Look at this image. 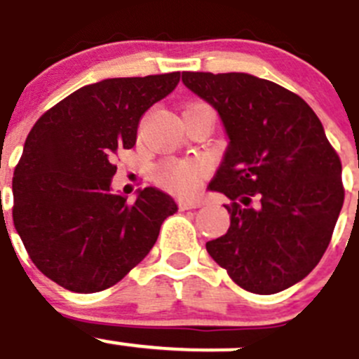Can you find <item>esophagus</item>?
<instances>
[{"label":"esophagus","instance_id":"1","mask_svg":"<svg viewBox=\"0 0 359 359\" xmlns=\"http://www.w3.org/2000/svg\"><path fill=\"white\" fill-rule=\"evenodd\" d=\"M202 202L201 201H179V208L180 210H195V208H201Z\"/></svg>","mask_w":359,"mask_h":359}]
</instances>
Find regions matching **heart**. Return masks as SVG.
Returning a JSON list of instances; mask_svg holds the SVG:
<instances>
[{
  "label": "heart",
  "mask_w": 359,
  "mask_h": 359,
  "mask_svg": "<svg viewBox=\"0 0 359 359\" xmlns=\"http://www.w3.org/2000/svg\"><path fill=\"white\" fill-rule=\"evenodd\" d=\"M205 173L204 162L195 161V158H186V161H168L157 170V180L173 189L177 193H191L197 189L198 182Z\"/></svg>",
  "instance_id": "1"
}]
</instances>
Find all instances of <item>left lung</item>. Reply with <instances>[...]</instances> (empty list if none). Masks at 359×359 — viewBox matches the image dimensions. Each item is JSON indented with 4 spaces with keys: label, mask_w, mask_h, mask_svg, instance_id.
<instances>
[{
    "label": "left lung",
    "mask_w": 359,
    "mask_h": 359,
    "mask_svg": "<svg viewBox=\"0 0 359 359\" xmlns=\"http://www.w3.org/2000/svg\"><path fill=\"white\" fill-rule=\"evenodd\" d=\"M229 139L208 189L231 204L229 229L205 249L242 289L274 294L325 253L344 205L341 162L307 102L251 74L184 72Z\"/></svg>",
    "instance_id": "8db88e82"
}]
</instances>
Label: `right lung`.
<instances>
[{"label": "right lung", "instance_id": "obj_1", "mask_svg": "<svg viewBox=\"0 0 359 359\" xmlns=\"http://www.w3.org/2000/svg\"><path fill=\"white\" fill-rule=\"evenodd\" d=\"M179 81L180 72L102 79L70 93L30 130L12 179V218L30 260L61 287L85 294L111 287L179 210L151 186L135 202L111 191L114 155L135 146L144 111Z\"/></svg>", "mask_w": 359, "mask_h": 359}]
</instances>
